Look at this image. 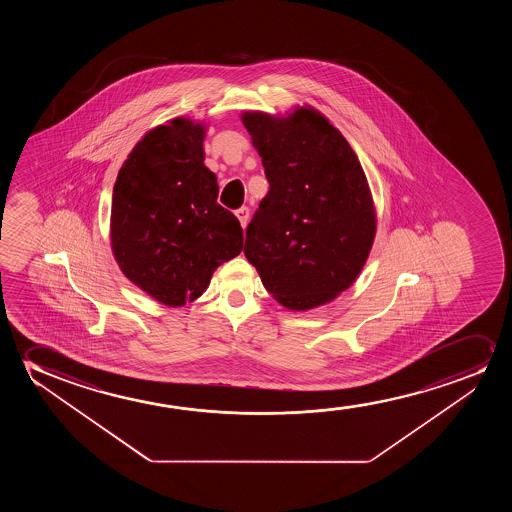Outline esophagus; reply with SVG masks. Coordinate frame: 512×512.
<instances>
[{
  "instance_id": "esophagus-1",
  "label": "esophagus",
  "mask_w": 512,
  "mask_h": 512,
  "mask_svg": "<svg viewBox=\"0 0 512 512\" xmlns=\"http://www.w3.org/2000/svg\"><path fill=\"white\" fill-rule=\"evenodd\" d=\"M236 217H238L239 224H241V227L245 229L246 224H248V218H250V210H248L246 206H243V208H239V210H236Z\"/></svg>"
}]
</instances>
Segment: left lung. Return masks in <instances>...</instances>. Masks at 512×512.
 Segmentation results:
<instances>
[{"instance_id":"8db88e82","label":"left lung","mask_w":512,"mask_h":512,"mask_svg":"<svg viewBox=\"0 0 512 512\" xmlns=\"http://www.w3.org/2000/svg\"><path fill=\"white\" fill-rule=\"evenodd\" d=\"M269 192L246 227L245 257L281 306L308 311L353 285L376 236L357 154L313 106L241 113Z\"/></svg>"}]
</instances>
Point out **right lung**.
<instances>
[{"label": "right lung", "instance_id": "add662e5", "mask_svg": "<svg viewBox=\"0 0 512 512\" xmlns=\"http://www.w3.org/2000/svg\"><path fill=\"white\" fill-rule=\"evenodd\" d=\"M203 122L176 117L150 129L113 185L110 241L127 280L169 308L196 301L218 266L243 250V229L217 203L204 166Z\"/></svg>", "mask_w": 512, "mask_h": 512}]
</instances>
